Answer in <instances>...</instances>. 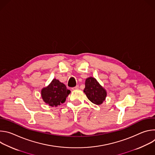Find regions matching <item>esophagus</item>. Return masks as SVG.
<instances>
[{"mask_svg":"<svg viewBox=\"0 0 155 155\" xmlns=\"http://www.w3.org/2000/svg\"><path fill=\"white\" fill-rule=\"evenodd\" d=\"M78 87H79V86H78V85H77L76 86H75V87H72V90H75L78 89Z\"/></svg>","mask_w":155,"mask_h":155,"instance_id":"1","label":"esophagus"}]
</instances>
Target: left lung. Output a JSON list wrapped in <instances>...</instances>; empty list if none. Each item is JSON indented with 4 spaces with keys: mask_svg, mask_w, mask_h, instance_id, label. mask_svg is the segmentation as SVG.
Here are the masks:
<instances>
[{
    "mask_svg": "<svg viewBox=\"0 0 155 155\" xmlns=\"http://www.w3.org/2000/svg\"><path fill=\"white\" fill-rule=\"evenodd\" d=\"M83 91L87 99L96 105L102 104L107 96L106 90L93 77L86 78Z\"/></svg>",
    "mask_w": 155,
    "mask_h": 155,
    "instance_id": "8db88e82",
    "label": "left lung"
}]
</instances>
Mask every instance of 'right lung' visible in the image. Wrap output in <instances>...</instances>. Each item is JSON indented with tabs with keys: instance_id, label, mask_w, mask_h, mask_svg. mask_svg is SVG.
<instances>
[{
	"instance_id": "add662e5",
	"label": "right lung",
	"mask_w": 155,
	"mask_h": 155,
	"mask_svg": "<svg viewBox=\"0 0 155 155\" xmlns=\"http://www.w3.org/2000/svg\"><path fill=\"white\" fill-rule=\"evenodd\" d=\"M70 93L71 91L67 89L65 85L56 78L41 91L43 101L51 107H57L64 103Z\"/></svg>"
}]
</instances>
